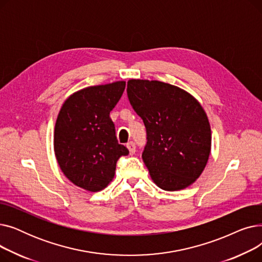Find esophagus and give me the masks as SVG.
<instances>
[{
    "label": "esophagus",
    "instance_id": "obj_1",
    "mask_svg": "<svg viewBox=\"0 0 262 262\" xmlns=\"http://www.w3.org/2000/svg\"><path fill=\"white\" fill-rule=\"evenodd\" d=\"M127 148H128L129 153H130L132 155L135 154V152H136V144H135V142H133V141L128 142V143H127Z\"/></svg>",
    "mask_w": 262,
    "mask_h": 262
}]
</instances>
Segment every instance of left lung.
Wrapping results in <instances>:
<instances>
[{
    "label": "left lung",
    "instance_id": "left-lung-1",
    "mask_svg": "<svg viewBox=\"0 0 262 262\" xmlns=\"http://www.w3.org/2000/svg\"><path fill=\"white\" fill-rule=\"evenodd\" d=\"M126 91L146 129L142 159L154 183L167 191L193 184L211 147L210 125L200 103L185 90L158 80L130 79Z\"/></svg>",
    "mask_w": 262,
    "mask_h": 262
}]
</instances>
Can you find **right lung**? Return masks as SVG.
I'll return each mask as SVG.
<instances>
[{
    "instance_id": "obj_1",
    "label": "right lung",
    "mask_w": 262,
    "mask_h": 262,
    "mask_svg": "<svg viewBox=\"0 0 262 262\" xmlns=\"http://www.w3.org/2000/svg\"><path fill=\"white\" fill-rule=\"evenodd\" d=\"M125 81L81 89L62 105L54 134V149L63 174L74 185L96 192L115 176L117 161L129 154L119 144L110 112Z\"/></svg>"
}]
</instances>
